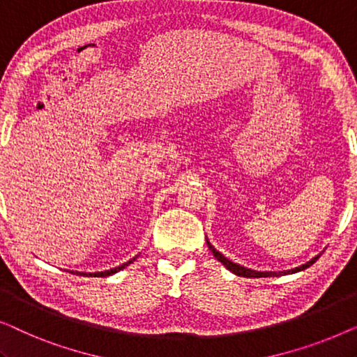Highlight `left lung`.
I'll return each mask as SVG.
<instances>
[{
	"label": "left lung",
	"instance_id": "obj_1",
	"mask_svg": "<svg viewBox=\"0 0 357 357\" xmlns=\"http://www.w3.org/2000/svg\"><path fill=\"white\" fill-rule=\"evenodd\" d=\"M208 242V241H206ZM208 247H209V250L213 252V255L218 258L219 261L222 263L224 266L227 268L229 271H232L234 275H237V276H243V278H268V276H281V275H292V273H297V271H302V270H305V268H309L310 265H314V263L319 260L320 258V255H317V257H314L312 258L310 261H307V263H304V265H301V266H297V268H292V270H287V271H255V270H250V268H245V266H241V265H237V263H234V261H231L229 260V258H226L222 255V253H219L216 248H214L211 243L208 242Z\"/></svg>",
	"mask_w": 357,
	"mask_h": 357
}]
</instances>
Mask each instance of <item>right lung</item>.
Listing matches in <instances>:
<instances>
[{
	"instance_id": "add662e5",
	"label": "right lung",
	"mask_w": 357,
	"mask_h": 357,
	"mask_svg": "<svg viewBox=\"0 0 357 357\" xmlns=\"http://www.w3.org/2000/svg\"><path fill=\"white\" fill-rule=\"evenodd\" d=\"M135 258H136V257H135ZM135 258H133V260H130V261L123 263V265H120V266L114 268V270H109V271H100V273H79V275H82V276H94V278H99V276H110V275H114V273H116V271L123 270V268H125V266H128L130 263H133V261H135Z\"/></svg>"
}]
</instances>
